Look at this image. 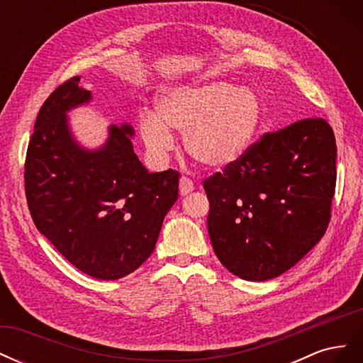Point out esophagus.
<instances>
[{"label":"esophagus","mask_w":363,"mask_h":363,"mask_svg":"<svg viewBox=\"0 0 363 363\" xmlns=\"http://www.w3.org/2000/svg\"><path fill=\"white\" fill-rule=\"evenodd\" d=\"M179 188H180V194H182V195H188L189 192H192V191L195 189V186H194V182H192L191 179L184 177V175H183V177L180 179Z\"/></svg>","instance_id":"esophagus-1"}]
</instances>
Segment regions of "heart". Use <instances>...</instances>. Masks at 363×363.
Wrapping results in <instances>:
<instances>
[{"instance_id": "heart-1", "label": "heart", "mask_w": 363, "mask_h": 363, "mask_svg": "<svg viewBox=\"0 0 363 363\" xmlns=\"http://www.w3.org/2000/svg\"><path fill=\"white\" fill-rule=\"evenodd\" d=\"M262 121L259 96L248 87L212 80L164 92L156 115H139V133L156 159L174 148L169 130L184 133L189 156L212 169H223L242 159L256 139Z\"/></svg>"}]
</instances>
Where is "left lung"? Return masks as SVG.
Returning <instances> with one entry per match:
<instances>
[{"mask_svg":"<svg viewBox=\"0 0 363 363\" xmlns=\"http://www.w3.org/2000/svg\"><path fill=\"white\" fill-rule=\"evenodd\" d=\"M216 257L235 276H280L320 240L332 218L336 142L323 118L263 135L239 162L203 182Z\"/></svg>","mask_w":363,"mask_h":363,"instance_id":"obj_1","label":"left lung"}]
</instances>
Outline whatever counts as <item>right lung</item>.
<instances>
[{"mask_svg": "<svg viewBox=\"0 0 363 363\" xmlns=\"http://www.w3.org/2000/svg\"><path fill=\"white\" fill-rule=\"evenodd\" d=\"M80 79L57 86L40 107L24 164L26 196L35 225L65 259L94 279L116 280L155 251L180 174L150 172L127 124L112 125L100 150L79 147L67 112L91 100Z\"/></svg>", "mask_w": 363, "mask_h": 363, "instance_id": "1", "label": "right lung"}]
</instances>
